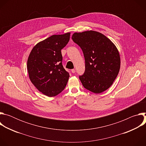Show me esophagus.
<instances>
[{
    "label": "esophagus",
    "instance_id": "obj_1",
    "mask_svg": "<svg viewBox=\"0 0 146 146\" xmlns=\"http://www.w3.org/2000/svg\"><path fill=\"white\" fill-rule=\"evenodd\" d=\"M72 72L73 73H74L76 72V70H75L74 69H72Z\"/></svg>",
    "mask_w": 146,
    "mask_h": 146
}]
</instances>
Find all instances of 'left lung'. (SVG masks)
<instances>
[{
  "mask_svg": "<svg viewBox=\"0 0 146 146\" xmlns=\"http://www.w3.org/2000/svg\"><path fill=\"white\" fill-rule=\"evenodd\" d=\"M72 40L84 54L86 70L79 76L87 90L100 94L113 84L120 69L119 52L112 41L96 31L74 33Z\"/></svg>",
  "mask_w": 146,
  "mask_h": 146,
  "instance_id": "obj_1",
  "label": "left lung"
}]
</instances>
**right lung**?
Masks as SVG:
<instances>
[{
	"mask_svg": "<svg viewBox=\"0 0 146 146\" xmlns=\"http://www.w3.org/2000/svg\"><path fill=\"white\" fill-rule=\"evenodd\" d=\"M70 33L52 35L32 48L27 61L29 78L44 95L52 97L65 88L69 74L62 64L61 50L68 43Z\"/></svg>",
	"mask_w": 146,
	"mask_h": 146,
	"instance_id": "right-lung-1",
	"label": "right lung"
}]
</instances>
